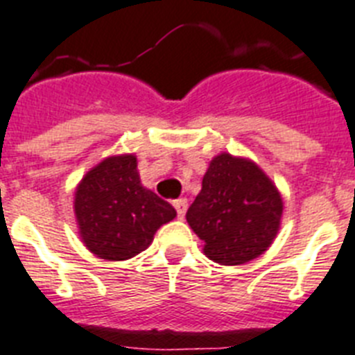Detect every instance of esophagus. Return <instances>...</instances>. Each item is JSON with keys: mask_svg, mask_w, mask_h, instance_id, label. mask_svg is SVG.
<instances>
[{"mask_svg": "<svg viewBox=\"0 0 355 355\" xmlns=\"http://www.w3.org/2000/svg\"><path fill=\"white\" fill-rule=\"evenodd\" d=\"M173 206H175V209H177L178 217L182 218L184 215H186V211H187V200H186V198H177V200L173 202Z\"/></svg>", "mask_w": 355, "mask_h": 355, "instance_id": "obj_1", "label": "esophagus"}]
</instances>
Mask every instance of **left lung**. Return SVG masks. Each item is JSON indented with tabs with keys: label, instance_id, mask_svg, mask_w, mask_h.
I'll return each mask as SVG.
<instances>
[{
	"label": "left lung",
	"instance_id": "obj_1",
	"mask_svg": "<svg viewBox=\"0 0 355 355\" xmlns=\"http://www.w3.org/2000/svg\"><path fill=\"white\" fill-rule=\"evenodd\" d=\"M282 198L275 184L248 158L220 153L209 162L202 189L186 213L207 259L237 266L266 252L277 237Z\"/></svg>",
	"mask_w": 355,
	"mask_h": 355
}]
</instances>
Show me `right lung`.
I'll list each match as a JSON object with an SVG mask.
<instances>
[{
	"instance_id": "1",
	"label": "right lung",
	"mask_w": 355,
	"mask_h": 355,
	"mask_svg": "<svg viewBox=\"0 0 355 355\" xmlns=\"http://www.w3.org/2000/svg\"><path fill=\"white\" fill-rule=\"evenodd\" d=\"M74 215L89 252L125 261L144 252L177 211L142 186L135 155H116L85 173L74 193Z\"/></svg>"
}]
</instances>
